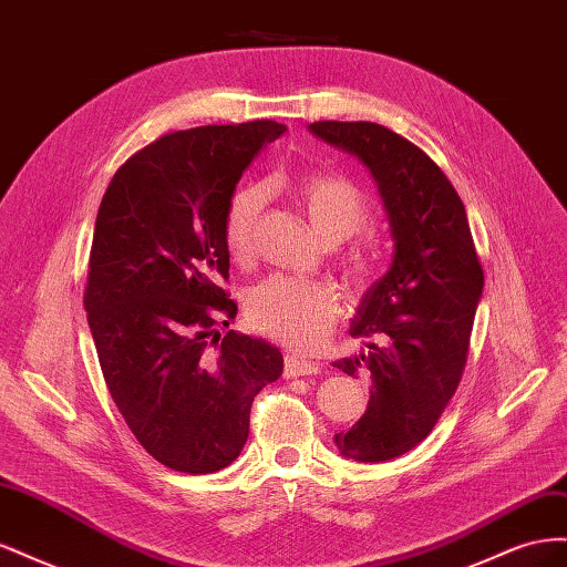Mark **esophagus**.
<instances>
[{
    "instance_id": "34e87169",
    "label": "esophagus",
    "mask_w": 567,
    "mask_h": 567,
    "mask_svg": "<svg viewBox=\"0 0 567 567\" xmlns=\"http://www.w3.org/2000/svg\"><path fill=\"white\" fill-rule=\"evenodd\" d=\"M321 367L317 362H307L302 357L286 354L284 359V375L286 379H298V375H317Z\"/></svg>"
}]
</instances>
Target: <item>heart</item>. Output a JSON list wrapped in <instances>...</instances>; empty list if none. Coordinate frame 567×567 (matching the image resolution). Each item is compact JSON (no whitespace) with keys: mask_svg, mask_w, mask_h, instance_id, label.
<instances>
[{"mask_svg":"<svg viewBox=\"0 0 567 567\" xmlns=\"http://www.w3.org/2000/svg\"><path fill=\"white\" fill-rule=\"evenodd\" d=\"M293 196L329 244L346 241L369 219V198L348 177L307 175L293 184ZM265 200L267 194L260 184L238 186L229 196L221 238L231 260L244 265L252 257ZM342 267L357 288H369L379 274V248L371 241L352 246L342 257ZM338 315L340 302L333 288L296 277H271L255 286L246 300V317L252 329L298 352L317 350L329 338Z\"/></svg>","mask_w":567,"mask_h":567,"instance_id":"obj_1","label":"heart"}]
</instances>
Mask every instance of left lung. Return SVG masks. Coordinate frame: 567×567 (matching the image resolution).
<instances>
[{
	"label": "left lung",
	"mask_w": 567,
	"mask_h": 567,
	"mask_svg": "<svg viewBox=\"0 0 567 567\" xmlns=\"http://www.w3.org/2000/svg\"><path fill=\"white\" fill-rule=\"evenodd\" d=\"M310 130L364 161L392 227V265L367 290L350 326L369 350L333 362L348 375L371 379L364 416L336 435L338 450L379 463L431 435L454 398L483 296V265L456 188L425 151L364 120H319Z\"/></svg>",
	"instance_id": "1"
}]
</instances>
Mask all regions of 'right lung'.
I'll use <instances>...</instances> for the list:
<instances>
[{
    "label": "right lung",
    "instance_id": "obj_1",
    "mask_svg": "<svg viewBox=\"0 0 567 567\" xmlns=\"http://www.w3.org/2000/svg\"><path fill=\"white\" fill-rule=\"evenodd\" d=\"M274 120L169 132L117 167L99 205L84 310L111 398L142 447L179 473L241 454L255 394L284 371L260 338L227 331L221 219Z\"/></svg>",
    "mask_w": 567,
    "mask_h": 567
}]
</instances>
